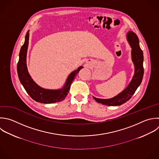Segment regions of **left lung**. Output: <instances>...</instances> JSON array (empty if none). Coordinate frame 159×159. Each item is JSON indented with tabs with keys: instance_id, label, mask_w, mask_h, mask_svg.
<instances>
[{
	"instance_id": "8db88e82",
	"label": "left lung",
	"mask_w": 159,
	"mask_h": 159,
	"mask_svg": "<svg viewBox=\"0 0 159 159\" xmlns=\"http://www.w3.org/2000/svg\"><path fill=\"white\" fill-rule=\"evenodd\" d=\"M127 41L132 48V60L135 67L133 78L127 87L117 96L110 99H99L94 98L95 101L106 106H120L131 98L137 88L140 84L143 76V56L142 50L139 46V40L137 35L132 31H129L127 34Z\"/></svg>"
}]
</instances>
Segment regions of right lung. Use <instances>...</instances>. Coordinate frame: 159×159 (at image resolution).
<instances>
[{
    "label": "right lung",
    "instance_id": "right-lung-1",
    "mask_svg": "<svg viewBox=\"0 0 159 159\" xmlns=\"http://www.w3.org/2000/svg\"><path fill=\"white\" fill-rule=\"evenodd\" d=\"M29 30L27 32L25 42L21 47L19 53V60L17 64V73L21 84L29 96L37 102L50 104L63 101L67 96L71 84L76 75L78 74L80 70L83 67L80 66L76 70L71 73L67 78L64 86L61 89H47L41 88L32 80L27 70V53L29 46Z\"/></svg>",
    "mask_w": 159,
    "mask_h": 159
}]
</instances>
